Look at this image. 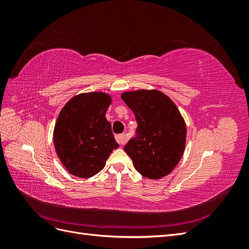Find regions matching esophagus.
<instances>
[{"label":"esophagus","mask_w":249,"mask_h":249,"mask_svg":"<svg viewBox=\"0 0 249 249\" xmlns=\"http://www.w3.org/2000/svg\"><path fill=\"white\" fill-rule=\"evenodd\" d=\"M115 139H116V141L118 142V144H120V145H123V144H124V143H125V141H126V138H125V135H124V134H120V135H116V136H115Z\"/></svg>","instance_id":"obj_1"}]
</instances>
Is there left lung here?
<instances>
[{"label":"left lung","instance_id":"8db88e82","mask_svg":"<svg viewBox=\"0 0 249 249\" xmlns=\"http://www.w3.org/2000/svg\"><path fill=\"white\" fill-rule=\"evenodd\" d=\"M122 99L138 123L136 136L124 146L135 169L150 179L166 177L185 150L187 129L182 114L159 90L125 91Z\"/></svg>","mask_w":249,"mask_h":249}]
</instances>
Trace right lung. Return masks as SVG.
Here are the masks:
<instances>
[{
	"label": "right lung",
	"instance_id": "right-lung-1",
	"mask_svg": "<svg viewBox=\"0 0 249 249\" xmlns=\"http://www.w3.org/2000/svg\"><path fill=\"white\" fill-rule=\"evenodd\" d=\"M112 100L105 92L73 96L60 111L53 140L57 156L71 175L91 178L118 147L106 119Z\"/></svg>",
	"mask_w": 249,
	"mask_h": 249
}]
</instances>
